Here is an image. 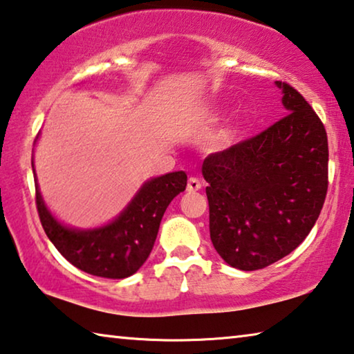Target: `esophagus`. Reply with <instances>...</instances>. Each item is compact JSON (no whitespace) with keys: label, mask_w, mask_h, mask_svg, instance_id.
I'll return each instance as SVG.
<instances>
[{"label":"esophagus","mask_w":354,"mask_h":354,"mask_svg":"<svg viewBox=\"0 0 354 354\" xmlns=\"http://www.w3.org/2000/svg\"><path fill=\"white\" fill-rule=\"evenodd\" d=\"M201 189V181L198 178H189L187 181V190L189 192H197V190Z\"/></svg>","instance_id":"esophagus-1"}]
</instances>
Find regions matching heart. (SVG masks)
I'll return each instance as SVG.
<instances>
[{
	"label": "heart",
	"instance_id": "1",
	"mask_svg": "<svg viewBox=\"0 0 354 354\" xmlns=\"http://www.w3.org/2000/svg\"><path fill=\"white\" fill-rule=\"evenodd\" d=\"M232 138H233V132H232V131L222 132L221 136H218V137L214 140V147H216V148L225 147V145H228L230 142H232Z\"/></svg>",
	"mask_w": 354,
	"mask_h": 354
}]
</instances>
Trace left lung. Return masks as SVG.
<instances>
[{
    "label": "left lung",
    "instance_id": "1",
    "mask_svg": "<svg viewBox=\"0 0 354 354\" xmlns=\"http://www.w3.org/2000/svg\"><path fill=\"white\" fill-rule=\"evenodd\" d=\"M282 120L203 160L209 234L217 254L243 271L287 257L315 225L328 192V136L288 83Z\"/></svg>",
    "mask_w": 354,
    "mask_h": 354
}]
</instances>
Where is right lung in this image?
I'll return each instance as SVG.
<instances>
[{
	"mask_svg": "<svg viewBox=\"0 0 354 354\" xmlns=\"http://www.w3.org/2000/svg\"><path fill=\"white\" fill-rule=\"evenodd\" d=\"M186 186L184 171L151 179L113 222L94 230L67 228L56 221L44 205L37 181L36 206L44 232L67 261L91 276L124 279L147 261L167 206Z\"/></svg>",
	"mask_w": 354,
	"mask_h": 354,
	"instance_id": "1",
	"label": "right lung"
}]
</instances>
